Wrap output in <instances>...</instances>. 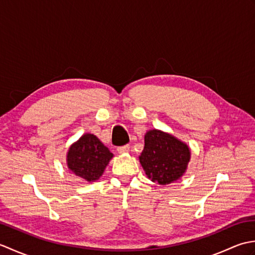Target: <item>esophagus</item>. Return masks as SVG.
Instances as JSON below:
<instances>
[{"label": "esophagus", "mask_w": 255, "mask_h": 255, "mask_svg": "<svg viewBox=\"0 0 255 255\" xmlns=\"http://www.w3.org/2000/svg\"><path fill=\"white\" fill-rule=\"evenodd\" d=\"M129 148H130V145L129 144H124V145H121V147H118L117 151L119 153H125V152H128Z\"/></svg>", "instance_id": "esophagus-1"}]
</instances>
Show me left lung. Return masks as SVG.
I'll return each instance as SVG.
<instances>
[{"label": "left lung", "mask_w": 255, "mask_h": 255, "mask_svg": "<svg viewBox=\"0 0 255 255\" xmlns=\"http://www.w3.org/2000/svg\"><path fill=\"white\" fill-rule=\"evenodd\" d=\"M189 158L191 153L185 143L154 129L145 133L144 148L139 160L149 178L165 185L183 175Z\"/></svg>", "instance_id": "obj_1"}]
</instances>
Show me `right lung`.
Listing matches in <instances>:
<instances>
[{"label":"right lung","mask_w":255,"mask_h":255,"mask_svg":"<svg viewBox=\"0 0 255 255\" xmlns=\"http://www.w3.org/2000/svg\"><path fill=\"white\" fill-rule=\"evenodd\" d=\"M113 153L94 134L86 133L71 145L68 152V166L75 175L93 182L102 176Z\"/></svg>","instance_id":"1"}]
</instances>
